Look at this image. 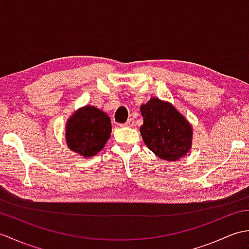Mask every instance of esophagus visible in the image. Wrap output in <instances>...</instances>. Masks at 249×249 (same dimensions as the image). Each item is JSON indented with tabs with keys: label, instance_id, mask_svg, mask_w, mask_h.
Returning a JSON list of instances; mask_svg holds the SVG:
<instances>
[{
	"label": "esophagus",
	"instance_id": "1",
	"mask_svg": "<svg viewBox=\"0 0 249 249\" xmlns=\"http://www.w3.org/2000/svg\"><path fill=\"white\" fill-rule=\"evenodd\" d=\"M123 125L127 126V127H133V126L135 125V121H134V119H128Z\"/></svg>",
	"mask_w": 249,
	"mask_h": 249
}]
</instances>
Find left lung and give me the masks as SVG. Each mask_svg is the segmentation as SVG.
<instances>
[{
  "mask_svg": "<svg viewBox=\"0 0 249 249\" xmlns=\"http://www.w3.org/2000/svg\"><path fill=\"white\" fill-rule=\"evenodd\" d=\"M140 134L156 156L172 161L187 155L193 145V126L171 103L152 97L140 106Z\"/></svg>",
  "mask_w": 249,
  "mask_h": 249,
  "instance_id": "8db88e82",
  "label": "left lung"
}]
</instances>
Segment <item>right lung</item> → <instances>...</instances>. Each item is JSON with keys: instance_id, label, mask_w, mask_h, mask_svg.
<instances>
[{"instance_id": "1", "label": "right lung", "mask_w": 249, "mask_h": 249, "mask_svg": "<svg viewBox=\"0 0 249 249\" xmlns=\"http://www.w3.org/2000/svg\"><path fill=\"white\" fill-rule=\"evenodd\" d=\"M111 120L105 111L87 105L76 110L65 125L68 149L84 158L92 157L104 149L111 136Z\"/></svg>"}]
</instances>
